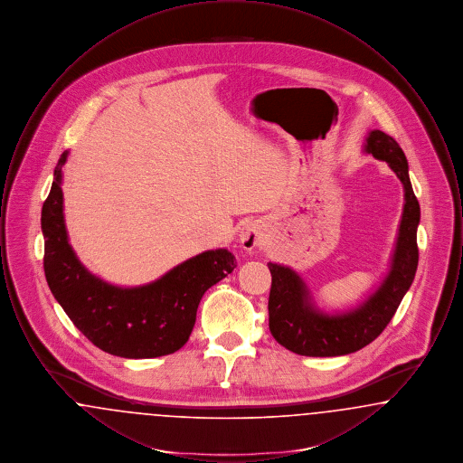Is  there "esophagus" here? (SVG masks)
<instances>
[{"label":"esophagus","mask_w":463,"mask_h":463,"mask_svg":"<svg viewBox=\"0 0 463 463\" xmlns=\"http://www.w3.org/2000/svg\"><path fill=\"white\" fill-rule=\"evenodd\" d=\"M262 240H264V229L255 222H248L240 229V242L242 250L246 251H251L257 246H260Z\"/></svg>","instance_id":"34e87169"}]
</instances>
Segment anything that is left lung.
Returning <instances> with one entry per match:
<instances>
[{"mask_svg": "<svg viewBox=\"0 0 463 463\" xmlns=\"http://www.w3.org/2000/svg\"><path fill=\"white\" fill-rule=\"evenodd\" d=\"M363 153L389 163L404 189V206L389 270L373 293L359 306L331 314L316 306L310 289L297 270L269 262L267 267L272 276L269 330L278 344L291 353L333 357L366 347L391 323L415 279L420 204L410 182L406 156L391 135L380 130L368 133Z\"/></svg>", "mask_w": 463, "mask_h": 463, "instance_id": "1", "label": "left lung"}]
</instances>
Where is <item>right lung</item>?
I'll list each match as a JSON object with an SVG mask.
<instances>
[{"label":"right lung","mask_w":463,"mask_h":463,"mask_svg":"<svg viewBox=\"0 0 463 463\" xmlns=\"http://www.w3.org/2000/svg\"><path fill=\"white\" fill-rule=\"evenodd\" d=\"M67 155L55 166L42 210L44 276L55 300L104 353L127 359L175 353L189 340L204 291L234 270V255L225 248L203 251L142 287H116L97 278L80 262L67 236L61 187Z\"/></svg>","instance_id":"obj_1"}]
</instances>
